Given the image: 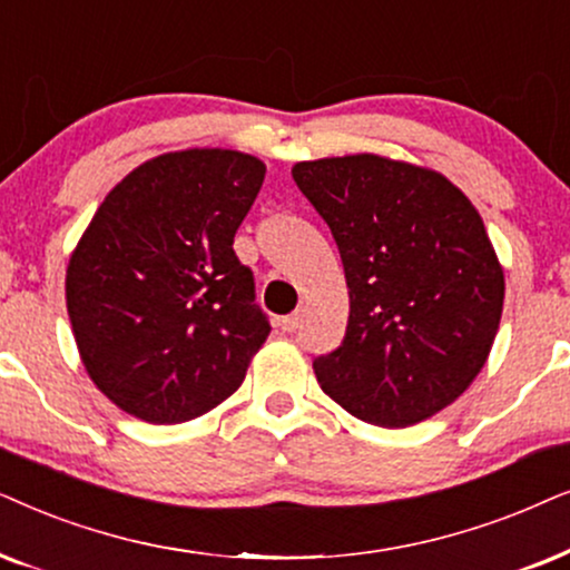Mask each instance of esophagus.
<instances>
[{"label":"esophagus","instance_id":"34e87169","mask_svg":"<svg viewBox=\"0 0 570 570\" xmlns=\"http://www.w3.org/2000/svg\"><path fill=\"white\" fill-rule=\"evenodd\" d=\"M302 325V313H292L286 317H281V328H284L286 333H294Z\"/></svg>","mask_w":570,"mask_h":570}]
</instances>
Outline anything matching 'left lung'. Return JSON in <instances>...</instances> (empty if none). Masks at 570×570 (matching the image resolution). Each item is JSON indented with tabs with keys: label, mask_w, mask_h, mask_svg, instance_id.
<instances>
[{
	"label": "left lung",
	"mask_w": 570,
	"mask_h": 570,
	"mask_svg": "<svg viewBox=\"0 0 570 570\" xmlns=\"http://www.w3.org/2000/svg\"><path fill=\"white\" fill-rule=\"evenodd\" d=\"M331 226L348 289L346 336L313 362L356 420L409 428L451 406L488 362L505 276L480 210L449 177L377 154L292 166Z\"/></svg>",
	"instance_id": "obj_1"
}]
</instances>
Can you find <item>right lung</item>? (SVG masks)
Returning <instances> with one entry per match:
<instances>
[{"instance_id": "obj_1", "label": "right lung", "mask_w": 570, "mask_h": 570, "mask_svg": "<svg viewBox=\"0 0 570 570\" xmlns=\"http://www.w3.org/2000/svg\"><path fill=\"white\" fill-rule=\"evenodd\" d=\"M263 179L242 150H171L90 218L67 263V315L88 377L121 412L187 422L245 381L271 325L232 245Z\"/></svg>"}]
</instances>
